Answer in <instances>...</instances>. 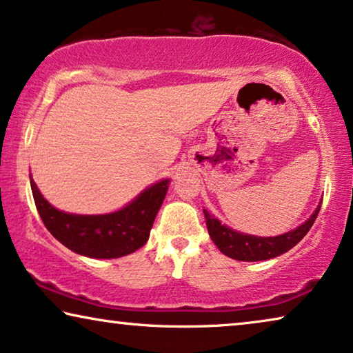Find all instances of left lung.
Returning <instances> with one entry per match:
<instances>
[{"label":"left lung","mask_w":353,"mask_h":353,"mask_svg":"<svg viewBox=\"0 0 353 353\" xmlns=\"http://www.w3.org/2000/svg\"><path fill=\"white\" fill-rule=\"evenodd\" d=\"M319 210L320 206L315 209L311 219L299 228L290 231V233L276 236V238H256V236L238 233V231H233L220 223L208 210H204V217H206L210 239L214 241V244L219 247L222 254L239 261H261L285 254L292 247L296 245L311 230L319 215Z\"/></svg>","instance_id":"8db88e82"}]
</instances>
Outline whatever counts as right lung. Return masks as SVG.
<instances>
[{
  "instance_id": "add662e5",
  "label": "right lung",
  "mask_w": 353,
  "mask_h": 353,
  "mask_svg": "<svg viewBox=\"0 0 353 353\" xmlns=\"http://www.w3.org/2000/svg\"><path fill=\"white\" fill-rule=\"evenodd\" d=\"M30 183L36 209L50 234L70 250L90 259H119L143 247L168 192V181H161L119 212L74 215L50 206L33 179Z\"/></svg>"
}]
</instances>
